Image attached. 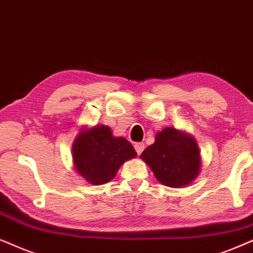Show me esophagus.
I'll use <instances>...</instances> for the list:
<instances>
[{"label": "esophagus", "mask_w": 253, "mask_h": 253, "mask_svg": "<svg viewBox=\"0 0 253 253\" xmlns=\"http://www.w3.org/2000/svg\"><path fill=\"white\" fill-rule=\"evenodd\" d=\"M134 148H135L137 155H141V153H142L144 149V144L142 142H136L135 144H134Z\"/></svg>", "instance_id": "obj_1"}]
</instances>
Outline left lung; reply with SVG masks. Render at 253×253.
I'll list each match as a JSON object with an SVG mask.
<instances>
[{"mask_svg":"<svg viewBox=\"0 0 253 253\" xmlns=\"http://www.w3.org/2000/svg\"><path fill=\"white\" fill-rule=\"evenodd\" d=\"M140 157L166 186H186L200 172L201 158L197 141L172 127L158 132L155 142L146 148Z\"/></svg>","mask_w":253,"mask_h":253,"instance_id":"1","label":"left lung"}]
</instances>
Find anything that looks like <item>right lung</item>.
Wrapping results in <instances>:
<instances>
[{
  "mask_svg": "<svg viewBox=\"0 0 253 253\" xmlns=\"http://www.w3.org/2000/svg\"><path fill=\"white\" fill-rule=\"evenodd\" d=\"M136 155L128 141L113 136L110 127L104 125L82 129L73 143L74 167L92 185L109 183L123 163Z\"/></svg>",
  "mask_w": 253,
  "mask_h": 253,
  "instance_id": "1",
  "label": "right lung"
}]
</instances>
